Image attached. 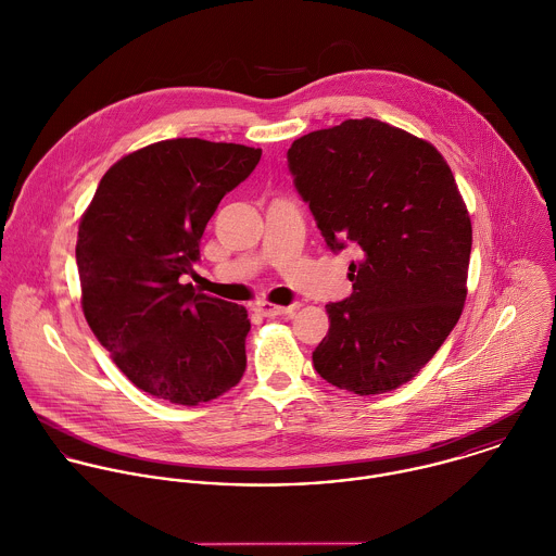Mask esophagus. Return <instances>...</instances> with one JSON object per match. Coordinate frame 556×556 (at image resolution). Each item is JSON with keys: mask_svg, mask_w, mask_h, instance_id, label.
<instances>
[{"mask_svg": "<svg viewBox=\"0 0 556 556\" xmlns=\"http://www.w3.org/2000/svg\"><path fill=\"white\" fill-rule=\"evenodd\" d=\"M254 311H258L265 317H278V315H291L293 311H298V304L278 306V304H271V302H256Z\"/></svg>", "mask_w": 556, "mask_h": 556, "instance_id": "34e87169", "label": "esophagus"}]
</instances>
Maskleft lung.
I'll use <instances>...</instances> for the list:
<instances>
[{
    "instance_id": "1",
    "label": "left lung",
    "mask_w": 556,
    "mask_h": 556,
    "mask_svg": "<svg viewBox=\"0 0 556 556\" xmlns=\"http://www.w3.org/2000/svg\"><path fill=\"white\" fill-rule=\"evenodd\" d=\"M287 161L326 245L358 252L352 295L326 304L313 365L358 395L393 391L434 356L465 304L471 222L454 176L434 146L371 117L300 137Z\"/></svg>"
}]
</instances>
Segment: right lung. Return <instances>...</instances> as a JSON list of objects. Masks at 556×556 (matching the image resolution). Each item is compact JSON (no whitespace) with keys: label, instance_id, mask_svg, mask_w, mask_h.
<instances>
[{"label":"right lung","instance_id":"right-lung-1","mask_svg":"<svg viewBox=\"0 0 556 556\" xmlns=\"http://www.w3.org/2000/svg\"><path fill=\"white\" fill-rule=\"evenodd\" d=\"M261 150L169 139L117 161L78 228L83 311L115 365L141 391L195 406L245 371L248 311L180 285L222 198Z\"/></svg>","mask_w":556,"mask_h":556}]
</instances>
